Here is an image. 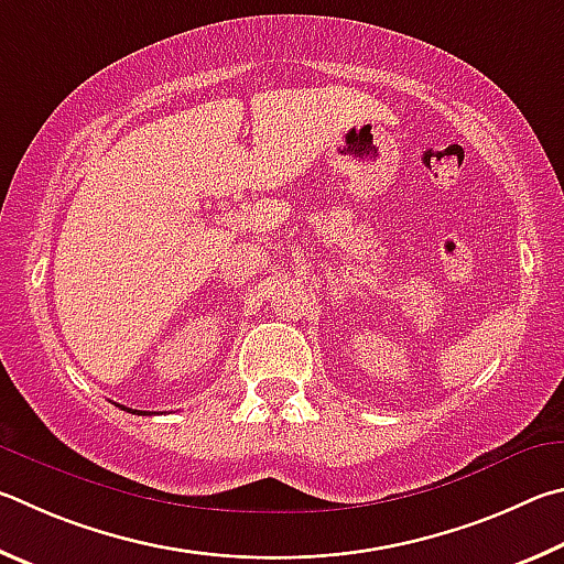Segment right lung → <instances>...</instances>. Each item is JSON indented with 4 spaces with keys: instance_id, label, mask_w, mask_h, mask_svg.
Here are the masks:
<instances>
[{
    "instance_id": "add662e5",
    "label": "right lung",
    "mask_w": 564,
    "mask_h": 564,
    "mask_svg": "<svg viewBox=\"0 0 564 564\" xmlns=\"http://www.w3.org/2000/svg\"><path fill=\"white\" fill-rule=\"evenodd\" d=\"M123 409V406H121ZM123 411H131V413H138V416H151V413L148 411H133V409H123Z\"/></svg>"
}]
</instances>
